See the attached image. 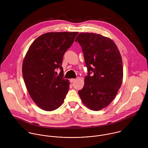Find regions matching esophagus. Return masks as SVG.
Instances as JSON below:
<instances>
[{"label": "esophagus", "mask_w": 148, "mask_h": 148, "mask_svg": "<svg viewBox=\"0 0 148 148\" xmlns=\"http://www.w3.org/2000/svg\"><path fill=\"white\" fill-rule=\"evenodd\" d=\"M75 81V78H71V79H70V81L71 83H73V82H74Z\"/></svg>", "instance_id": "esophagus-1"}]
</instances>
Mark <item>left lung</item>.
I'll return each instance as SVG.
<instances>
[{
    "instance_id": "left-lung-1",
    "label": "left lung",
    "mask_w": 148,
    "mask_h": 148,
    "mask_svg": "<svg viewBox=\"0 0 148 148\" xmlns=\"http://www.w3.org/2000/svg\"><path fill=\"white\" fill-rule=\"evenodd\" d=\"M75 41L82 48L88 72L79 96L90 110H101L112 101L121 87L123 77L121 55L115 43L101 34L80 33Z\"/></svg>"
}]
</instances>
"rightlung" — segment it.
<instances>
[{
    "label": "right lung",
    "mask_w": 148,
    "mask_h": 148,
    "mask_svg": "<svg viewBox=\"0 0 148 148\" xmlns=\"http://www.w3.org/2000/svg\"><path fill=\"white\" fill-rule=\"evenodd\" d=\"M78 32H48L30 45L22 63V75L27 90L37 106L46 111L58 108L69 89L62 67L63 55ZM59 68V76L56 72Z\"/></svg>",
    "instance_id": "add662e5"
}]
</instances>
